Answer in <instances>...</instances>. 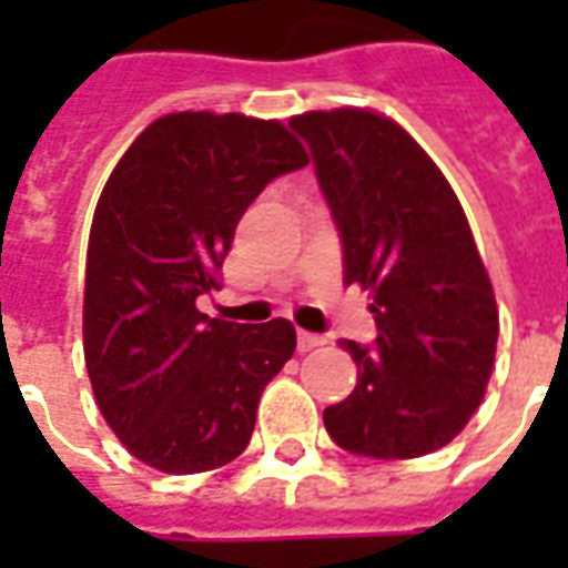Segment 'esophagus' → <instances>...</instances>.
Instances as JSON below:
<instances>
[{"instance_id": "obj_1", "label": "esophagus", "mask_w": 568, "mask_h": 568, "mask_svg": "<svg viewBox=\"0 0 568 568\" xmlns=\"http://www.w3.org/2000/svg\"><path fill=\"white\" fill-rule=\"evenodd\" d=\"M322 344H325V337H320V334L297 332V349H301V353H310V349H316V346Z\"/></svg>"}]
</instances>
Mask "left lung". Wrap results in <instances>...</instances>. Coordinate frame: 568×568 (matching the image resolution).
I'll use <instances>...</instances> for the list:
<instances>
[{"mask_svg":"<svg viewBox=\"0 0 568 568\" xmlns=\"http://www.w3.org/2000/svg\"><path fill=\"white\" fill-rule=\"evenodd\" d=\"M310 145L344 246V280L374 292L377 341H341L353 395L325 407L337 447L414 459L450 444L493 374L499 310L450 182L414 136L368 109L288 121Z\"/></svg>","mask_w":568,"mask_h":568,"instance_id":"8db88e82","label":"left lung"}]
</instances>
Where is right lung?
<instances>
[{
	"mask_svg": "<svg viewBox=\"0 0 568 568\" xmlns=\"http://www.w3.org/2000/svg\"><path fill=\"white\" fill-rule=\"evenodd\" d=\"M307 161L280 121L175 112L142 130L105 182L88 243L84 362L105 423L158 471L236 459L264 386L295 353L288 320H210L197 297L222 288L248 203Z\"/></svg>",
	"mask_w": 568,
	"mask_h": 568,
	"instance_id": "right-lung-1",
	"label": "right lung"
}]
</instances>
